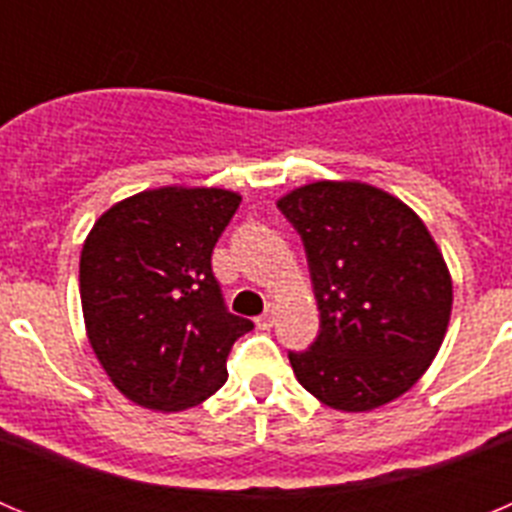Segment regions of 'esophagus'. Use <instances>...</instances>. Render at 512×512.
I'll use <instances>...</instances> for the list:
<instances>
[{
    "instance_id": "1",
    "label": "esophagus",
    "mask_w": 512,
    "mask_h": 512,
    "mask_svg": "<svg viewBox=\"0 0 512 512\" xmlns=\"http://www.w3.org/2000/svg\"><path fill=\"white\" fill-rule=\"evenodd\" d=\"M274 320H277V310L271 307V310H266L264 315H259V318H256V325H259L261 330H266V328H271V325H274Z\"/></svg>"
}]
</instances>
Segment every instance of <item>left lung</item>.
<instances>
[{
    "mask_svg": "<svg viewBox=\"0 0 512 512\" xmlns=\"http://www.w3.org/2000/svg\"><path fill=\"white\" fill-rule=\"evenodd\" d=\"M305 243L320 333L289 354L323 405L366 413L397 400L436 359L451 318L449 266L425 223L364 182H312L277 202Z\"/></svg>",
    "mask_w": 512,
    "mask_h": 512,
    "instance_id": "8db88e82",
    "label": "left lung"
}]
</instances>
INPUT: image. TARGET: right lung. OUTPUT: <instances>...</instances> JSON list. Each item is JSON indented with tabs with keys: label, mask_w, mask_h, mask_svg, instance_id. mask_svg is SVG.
<instances>
[{
	"label": "right lung",
	"mask_w": 512,
	"mask_h": 512,
	"mask_svg": "<svg viewBox=\"0 0 512 512\" xmlns=\"http://www.w3.org/2000/svg\"><path fill=\"white\" fill-rule=\"evenodd\" d=\"M238 205L230 189H146L89 230L79 261L87 338L140 408L179 413L215 395L235 338L253 328L225 310L212 274V248Z\"/></svg>",
	"instance_id": "obj_1"
}]
</instances>
